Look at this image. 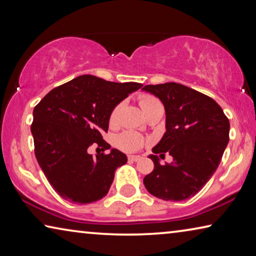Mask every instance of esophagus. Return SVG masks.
<instances>
[{
    "mask_svg": "<svg viewBox=\"0 0 256 256\" xmlns=\"http://www.w3.org/2000/svg\"><path fill=\"white\" fill-rule=\"evenodd\" d=\"M141 159H142L141 156H128L130 162H138V160Z\"/></svg>",
    "mask_w": 256,
    "mask_h": 256,
    "instance_id": "obj_1",
    "label": "esophagus"
}]
</instances>
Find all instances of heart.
Wrapping results in <instances>:
<instances>
[{
	"label": "heart",
	"instance_id": "obj_1",
	"mask_svg": "<svg viewBox=\"0 0 256 256\" xmlns=\"http://www.w3.org/2000/svg\"><path fill=\"white\" fill-rule=\"evenodd\" d=\"M156 104H159V100L156 97L151 96V94H142L140 97V106L144 110V112L152 105H156ZM120 110H122V104H118L112 110L110 115V123L112 125H115L118 123ZM116 144H118L120 149L126 151V152H134V151H138L144 146V138L136 133L126 131L120 134L118 136V138H116Z\"/></svg>",
	"mask_w": 256,
	"mask_h": 256
}]
</instances>
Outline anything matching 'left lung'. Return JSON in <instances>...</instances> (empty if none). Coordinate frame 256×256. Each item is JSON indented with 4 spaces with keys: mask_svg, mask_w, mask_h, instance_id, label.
<instances>
[{
    "mask_svg": "<svg viewBox=\"0 0 256 256\" xmlns=\"http://www.w3.org/2000/svg\"><path fill=\"white\" fill-rule=\"evenodd\" d=\"M166 112V132L150 154L154 168L144 180L150 194L164 201L192 198L209 182L229 141V120L218 104L188 86L167 82L144 86ZM166 152L172 164L160 165Z\"/></svg>",
    "mask_w": 256,
    "mask_h": 256,
    "instance_id": "1",
    "label": "left lung"
}]
</instances>
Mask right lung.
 Here are the masks:
<instances>
[{
	"mask_svg": "<svg viewBox=\"0 0 256 256\" xmlns=\"http://www.w3.org/2000/svg\"><path fill=\"white\" fill-rule=\"evenodd\" d=\"M142 86L80 76L50 90L34 108V154L52 188L64 200L86 204L108 193L126 156L112 149L108 154L92 157L88 148L92 144L102 151L110 148L102 134L108 131L112 110Z\"/></svg>",
	"mask_w": 256,
	"mask_h": 256,
	"instance_id": "obj_1",
	"label": "right lung"
}]
</instances>
